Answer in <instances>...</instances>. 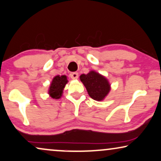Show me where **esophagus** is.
Wrapping results in <instances>:
<instances>
[{"mask_svg":"<svg viewBox=\"0 0 161 161\" xmlns=\"http://www.w3.org/2000/svg\"><path fill=\"white\" fill-rule=\"evenodd\" d=\"M70 78L72 79H78V72H71L69 74Z\"/></svg>","mask_w":161,"mask_h":161,"instance_id":"esophagus-1","label":"esophagus"}]
</instances>
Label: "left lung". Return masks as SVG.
Instances as JSON below:
<instances>
[{"mask_svg": "<svg viewBox=\"0 0 161 161\" xmlns=\"http://www.w3.org/2000/svg\"><path fill=\"white\" fill-rule=\"evenodd\" d=\"M81 82L83 83L93 100L100 101L105 98L110 91V84L105 77L97 72L91 71L89 73L80 76Z\"/></svg>", "mask_w": 161, "mask_h": 161, "instance_id": "left-lung-1", "label": "left lung"}]
</instances>
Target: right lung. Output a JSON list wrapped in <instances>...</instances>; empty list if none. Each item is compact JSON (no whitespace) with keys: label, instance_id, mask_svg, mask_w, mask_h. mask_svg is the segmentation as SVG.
<instances>
[{"label":"right lung","instance_id":"obj_1","mask_svg":"<svg viewBox=\"0 0 161 161\" xmlns=\"http://www.w3.org/2000/svg\"><path fill=\"white\" fill-rule=\"evenodd\" d=\"M68 82L66 75H57L53 79L50 84L49 94L53 99H59L63 93V89Z\"/></svg>","mask_w":161,"mask_h":161}]
</instances>
